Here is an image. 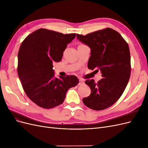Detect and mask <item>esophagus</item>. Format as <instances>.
Masks as SVG:
<instances>
[{
  "instance_id": "1",
  "label": "esophagus",
  "mask_w": 148,
  "mask_h": 148,
  "mask_svg": "<svg viewBox=\"0 0 148 148\" xmlns=\"http://www.w3.org/2000/svg\"><path fill=\"white\" fill-rule=\"evenodd\" d=\"M84 83V82L83 80H82V79H79V83H78V84H79V85H82V84H83Z\"/></svg>"
}]
</instances>
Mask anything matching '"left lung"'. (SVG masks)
Instances as JSON below:
<instances>
[{
	"label": "left lung",
	"mask_w": 148,
	"mask_h": 148,
	"mask_svg": "<svg viewBox=\"0 0 148 148\" xmlns=\"http://www.w3.org/2000/svg\"><path fill=\"white\" fill-rule=\"evenodd\" d=\"M77 38L91 49L88 69H98L103 77L97 83L92 79L86 80L91 91L83 102L93 110L106 109L119 99L128 83L131 64L128 44L117 31L109 28L85 36L77 34Z\"/></svg>",
	"instance_id": "8db88e82"
}]
</instances>
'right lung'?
Masks as SVG:
<instances>
[{
  "label": "right lung",
  "instance_id": "right-lung-1",
  "mask_svg": "<svg viewBox=\"0 0 148 148\" xmlns=\"http://www.w3.org/2000/svg\"><path fill=\"white\" fill-rule=\"evenodd\" d=\"M76 34L39 29L28 35L18 53V74L26 95L38 106L51 109L64 102L70 88L77 86L75 76L55 77L53 63L59 62L67 44Z\"/></svg>",
  "mask_w": 148,
  "mask_h": 148
}]
</instances>
